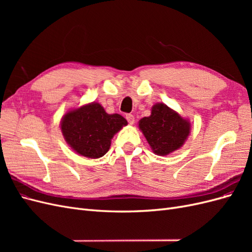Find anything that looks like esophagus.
Segmentation results:
<instances>
[{
	"label": "esophagus",
	"instance_id": "esophagus-1",
	"mask_svg": "<svg viewBox=\"0 0 252 252\" xmlns=\"http://www.w3.org/2000/svg\"><path fill=\"white\" fill-rule=\"evenodd\" d=\"M126 120L130 125H132L134 123V117L132 114H126Z\"/></svg>",
	"mask_w": 252,
	"mask_h": 252
}]
</instances>
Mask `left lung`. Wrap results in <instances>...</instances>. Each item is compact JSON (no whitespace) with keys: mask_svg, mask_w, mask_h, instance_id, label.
Segmentation results:
<instances>
[{"mask_svg":"<svg viewBox=\"0 0 252 252\" xmlns=\"http://www.w3.org/2000/svg\"><path fill=\"white\" fill-rule=\"evenodd\" d=\"M139 129L152 152L163 157L179 150L185 144L191 131V123L166 104L156 103L151 107L150 116L139 121Z\"/></svg>","mask_w":252,"mask_h":252,"instance_id":"8db88e82","label":"left lung"}]
</instances>
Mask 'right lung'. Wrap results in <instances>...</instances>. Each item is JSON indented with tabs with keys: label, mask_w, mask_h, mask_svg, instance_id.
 <instances>
[{
	"label": "right lung",
	"mask_w": 252,
	"mask_h": 252,
	"mask_svg": "<svg viewBox=\"0 0 252 252\" xmlns=\"http://www.w3.org/2000/svg\"><path fill=\"white\" fill-rule=\"evenodd\" d=\"M127 124L120 114H109L100 103L91 102L68 109L61 119L60 128L73 151L88 158H98L106 155L113 136Z\"/></svg>",
	"instance_id": "right-lung-1"
}]
</instances>
